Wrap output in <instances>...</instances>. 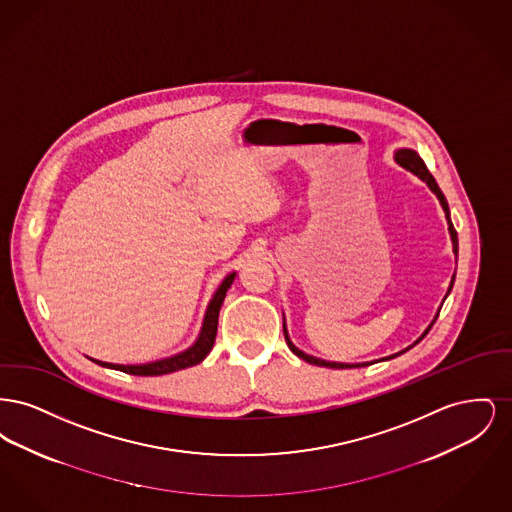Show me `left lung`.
<instances>
[{"mask_svg": "<svg viewBox=\"0 0 512 512\" xmlns=\"http://www.w3.org/2000/svg\"><path fill=\"white\" fill-rule=\"evenodd\" d=\"M393 159H395V163L399 165V167H403L405 171L413 172L414 176H418L422 182H426V186L436 194V197L439 199V205H441V209H443V213H445V219H447V226H449V234H451V242H453V253H455V259H457V253H459V240H457V230L453 228V222H451V215H449V205H447V199H445V195L443 192L439 190L438 182L434 180V176L430 174V171L426 169V165H424V161L420 159V155L413 151V149H397L395 151V155H393ZM453 282H455V274H453V278H451V284H449V290H447V295L451 293L453 290ZM447 295L443 297V299H447ZM439 311H441V307L438 309V313H436V317L434 320L428 324V328L422 332V336L418 338V340L414 341L413 345H416L418 341L422 340L428 332H430V328L434 326V322L438 320ZM284 336H286V343H288V347L292 349V353H295L299 359H303V361H307L309 365H317V366H326V368H361V366L372 365V363H334V361H324V359H318V357H313V355H307L305 351H301L299 347H295L293 345V341L290 340V334H288V330H286V320H284ZM413 345H409L407 349H403V351H399V353H393L390 357H384V359H378L376 363H380V361H390L393 357H399L401 353H405V351H409Z\"/></svg>", "mask_w": 512, "mask_h": 512, "instance_id": "left-lung-1", "label": "left lung"}]
</instances>
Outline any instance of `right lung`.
I'll list each match as a JSON object with an SVG mask.
<instances>
[{"mask_svg":"<svg viewBox=\"0 0 512 512\" xmlns=\"http://www.w3.org/2000/svg\"><path fill=\"white\" fill-rule=\"evenodd\" d=\"M236 278V270L226 274L224 280L220 282L219 288L215 295L211 297L209 305H207V311H205V317H203V324H201V330H199V336L197 340L184 351L171 355V357H165V359H159V361H151V363H144V365H117V363H105V361H98V359H92L88 357L90 361H94L96 365L105 366V368H113V370H121L126 374H134V376H163V374H171L176 370H182V368H190V366L199 365L207 355L209 351L213 349L215 345V338H217V326H219V313L220 307H222V301L226 297L228 288L232 286Z\"/></svg>","mask_w":512,"mask_h":512,"instance_id":"right-lung-1","label":"right lung"}]
</instances>
